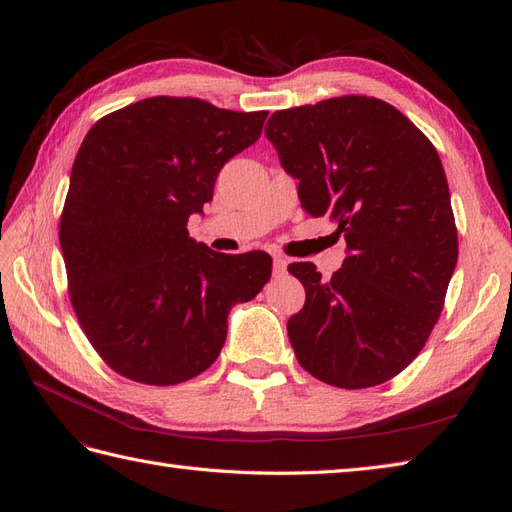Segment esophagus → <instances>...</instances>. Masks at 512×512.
<instances>
[{
    "label": "esophagus",
    "mask_w": 512,
    "mask_h": 512,
    "mask_svg": "<svg viewBox=\"0 0 512 512\" xmlns=\"http://www.w3.org/2000/svg\"><path fill=\"white\" fill-rule=\"evenodd\" d=\"M288 267V260L284 256H273V275L275 277H282L286 273Z\"/></svg>",
    "instance_id": "1"
}]
</instances>
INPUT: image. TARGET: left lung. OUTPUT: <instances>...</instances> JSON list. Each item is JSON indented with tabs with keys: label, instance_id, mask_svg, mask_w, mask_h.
I'll return each instance as SVG.
<instances>
[{
	"label": "left lung",
	"instance_id": "8db88e82",
	"mask_svg": "<svg viewBox=\"0 0 512 512\" xmlns=\"http://www.w3.org/2000/svg\"><path fill=\"white\" fill-rule=\"evenodd\" d=\"M265 134L299 179L303 209L329 215L348 247L331 280L312 262L288 267L305 286V305L288 320L297 361L339 389L395 378L436 327L459 254L436 147L369 96L277 111Z\"/></svg>",
	"mask_w": 512,
	"mask_h": 512
}]
</instances>
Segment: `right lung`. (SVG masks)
<instances>
[{"instance_id": "1", "label": "right lung", "mask_w": 512, "mask_h": 512, "mask_svg": "<svg viewBox=\"0 0 512 512\" xmlns=\"http://www.w3.org/2000/svg\"><path fill=\"white\" fill-rule=\"evenodd\" d=\"M267 111L156 96L94 123L59 220L68 294L89 344L119 376L170 386L203 374L235 303L271 277L267 252L220 254L188 232L222 166L254 145Z\"/></svg>"}]
</instances>
